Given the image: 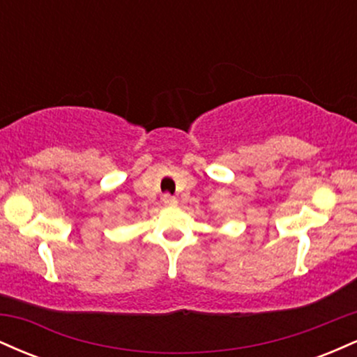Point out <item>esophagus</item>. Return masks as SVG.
Segmentation results:
<instances>
[{"label":"esophagus","instance_id":"1","mask_svg":"<svg viewBox=\"0 0 357 357\" xmlns=\"http://www.w3.org/2000/svg\"><path fill=\"white\" fill-rule=\"evenodd\" d=\"M162 203H165L166 206H173V204H176L178 202H176L174 196H171L169 192H166V195H162Z\"/></svg>","mask_w":357,"mask_h":357}]
</instances>
